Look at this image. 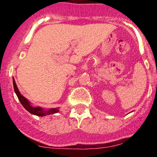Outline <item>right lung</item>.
I'll list each match as a JSON object with an SVG mask.
<instances>
[{
    "label": "right lung",
    "instance_id": "add662e5",
    "mask_svg": "<svg viewBox=\"0 0 157 157\" xmlns=\"http://www.w3.org/2000/svg\"><path fill=\"white\" fill-rule=\"evenodd\" d=\"M13 86H14V89H15L16 94H17V97H18V100H20V102H21V103L22 104V105L29 111V112L32 113V114L37 115V116H39V117H44V116H46V115L57 113L59 111L58 109H52L48 110V111H45V110L41 109L40 107H33V106L30 105L29 102L24 97L22 96V94L20 93L19 90L17 87V85L15 83V79L14 78H13Z\"/></svg>",
    "mask_w": 157,
    "mask_h": 157
}]
</instances>
